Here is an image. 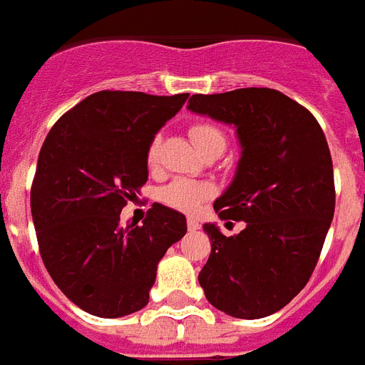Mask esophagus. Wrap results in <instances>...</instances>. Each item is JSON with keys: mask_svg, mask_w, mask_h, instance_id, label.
Returning <instances> with one entry per match:
<instances>
[{"mask_svg": "<svg viewBox=\"0 0 365 365\" xmlns=\"http://www.w3.org/2000/svg\"><path fill=\"white\" fill-rule=\"evenodd\" d=\"M186 224H188V230H190V232H196V230H200V222H197L196 218H188V220H186Z\"/></svg>", "mask_w": 365, "mask_h": 365, "instance_id": "esophagus-1", "label": "esophagus"}]
</instances>
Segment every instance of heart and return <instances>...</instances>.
Returning <instances> with one entry per match:
<instances>
[{"label": "heart", "instance_id": "obj_1", "mask_svg": "<svg viewBox=\"0 0 365 365\" xmlns=\"http://www.w3.org/2000/svg\"><path fill=\"white\" fill-rule=\"evenodd\" d=\"M190 135L196 143V147L200 148V153H205L209 148H226V135L218 126L209 124V122H200L190 128ZM160 154V139H153L150 147L147 153L148 165H156ZM211 194L209 186L201 185V182H194V180L177 179L173 182H169L160 190V201L165 205L179 209V211L192 212L196 211L201 205V201L207 200Z\"/></svg>", "mask_w": 365, "mask_h": 365}]
</instances>
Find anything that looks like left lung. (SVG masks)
<instances>
[{
  "label": "left lung",
  "mask_w": 365,
  "mask_h": 365,
  "mask_svg": "<svg viewBox=\"0 0 365 365\" xmlns=\"http://www.w3.org/2000/svg\"><path fill=\"white\" fill-rule=\"evenodd\" d=\"M188 110L235 128L241 147L215 211L245 228L226 237L217 224H203L211 256L197 281L212 307L230 317H269L307 284L334 218L324 132L305 107L273 88L194 94Z\"/></svg>",
  "instance_id": "obj_1"
}]
</instances>
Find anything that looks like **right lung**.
Returning <instances> with one entry per match:
<instances>
[{
	"label": "right lung",
	"instance_id": "1",
	"mask_svg": "<svg viewBox=\"0 0 365 365\" xmlns=\"http://www.w3.org/2000/svg\"><path fill=\"white\" fill-rule=\"evenodd\" d=\"M188 94L101 90L52 126L31 185L41 258L77 307L101 319L148 303L158 262L186 233V218L162 203L143 224L120 211L148 179L147 153Z\"/></svg>",
	"mask_w": 365,
	"mask_h": 365
}]
</instances>
